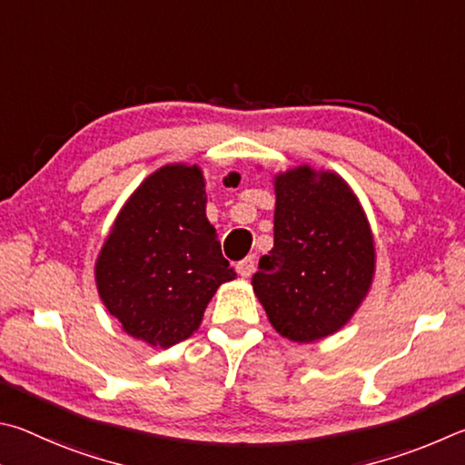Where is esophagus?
<instances>
[{
  "instance_id": "esophagus-1",
  "label": "esophagus",
  "mask_w": 465,
  "mask_h": 465,
  "mask_svg": "<svg viewBox=\"0 0 465 465\" xmlns=\"http://www.w3.org/2000/svg\"><path fill=\"white\" fill-rule=\"evenodd\" d=\"M237 270H239L242 278H249V275L255 272V255H249V257L242 259V262H239Z\"/></svg>"
}]
</instances>
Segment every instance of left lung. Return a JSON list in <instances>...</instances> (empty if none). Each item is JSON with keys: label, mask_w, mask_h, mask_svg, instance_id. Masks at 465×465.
I'll return each mask as SVG.
<instances>
[{"label": "left lung", "mask_w": 465, "mask_h": 465, "mask_svg": "<svg viewBox=\"0 0 465 465\" xmlns=\"http://www.w3.org/2000/svg\"><path fill=\"white\" fill-rule=\"evenodd\" d=\"M273 249L251 286L272 327L294 343L335 335L376 275V242L360 198L337 171L296 165L273 175Z\"/></svg>", "instance_id": "1"}]
</instances>
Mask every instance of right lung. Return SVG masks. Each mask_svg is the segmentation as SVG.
Instances as JSON below:
<instances>
[{
    "label": "right lung",
    "instance_id": "add662e5",
    "mask_svg": "<svg viewBox=\"0 0 465 465\" xmlns=\"http://www.w3.org/2000/svg\"><path fill=\"white\" fill-rule=\"evenodd\" d=\"M228 173L224 182H237ZM95 288L126 335L167 349L200 329L223 283L237 278L206 218L198 165L167 163L120 208L97 253Z\"/></svg>",
    "mask_w": 465,
    "mask_h": 465
}]
</instances>
